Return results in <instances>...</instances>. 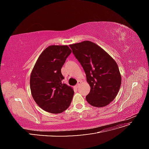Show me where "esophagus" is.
<instances>
[{
	"label": "esophagus",
	"instance_id": "34e87169",
	"mask_svg": "<svg viewBox=\"0 0 149 149\" xmlns=\"http://www.w3.org/2000/svg\"><path fill=\"white\" fill-rule=\"evenodd\" d=\"M81 81H78V83H77V84L76 85L75 88H76V89H77V88L79 87V86L80 85V84H81Z\"/></svg>",
	"mask_w": 149,
	"mask_h": 149
}]
</instances>
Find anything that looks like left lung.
<instances>
[{"label": "left lung", "instance_id": "obj_1", "mask_svg": "<svg viewBox=\"0 0 149 149\" xmlns=\"http://www.w3.org/2000/svg\"><path fill=\"white\" fill-rule=\"evenodd\" d=\"M70 47L83 66L91 88L86 97L88 102L97 107L109 104L116 97L121 84L118 64L106 51L91 41Z\"/></svg>", "mask_w": 149, "mask_h": 149}]
</instances>
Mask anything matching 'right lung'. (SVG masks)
Listing matches in <instances>:
<instances>
[{
    "instance_id": "right-lung-1",
    "label": "right lung",
    "mask_w": 149,
    "mask_h": 149,
    "mask_svg": "<svg viewBox=\"0 0 149 149\" xmlns=\"http://www.w3.org/2000/svg\"><path fill=\"white\" fill-rule=\"evenodd\" d=\"M71 53L68 45H51L43 51L30 74L31 96L38 106L47 112L58 114L68 108L73 89L63 83L61 69Z\"/></svg>"
}]
</instances>
